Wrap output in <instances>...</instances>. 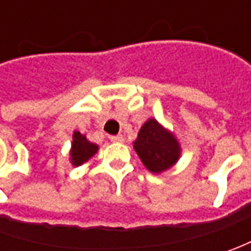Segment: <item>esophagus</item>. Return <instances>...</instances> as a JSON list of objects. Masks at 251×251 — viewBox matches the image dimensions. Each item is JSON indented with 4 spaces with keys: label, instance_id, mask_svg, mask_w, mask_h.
Instances as JSON below:
<instances>
[{
    "label": "esophagus",
    "instance_id": "esophagus-1",
    "mask_svg": "<svg viewBox=\"0 0 251 251\" xmlns=\"http://www.w3.org/2000/svg\"><path fill=\"white\" fill-rule=\"evenodd\" d=\"M109 138H110L111 142H123V141H124V137H123L121 134H117V135H110Z\"/></svg>",
    "mask_w": 251,
    "mask_h": 251
}]
</instances>
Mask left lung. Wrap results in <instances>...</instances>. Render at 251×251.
<instances>
[{"mask_svg": "<svg viewBox=\"0 0 251 251\" xmlns=\"http://www.w3.org/2000/svg\"><path fill=\"white\" fill-rule=\"evenodd\" d=\"M132 144L144 166L155 175L173 168L181 156L177 137L153 117L142 124Z\"/></svg>", "mask_w": 251, "mask_h": 251, "instance_id": "obj_1", "label": "left lung"}]
</instances>
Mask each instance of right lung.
<instances>
[{
    "mask_svg": "<svg viewBox=\"0 0 251 251\" xmlns=\"http://www.w3.org/2000/svg\"><path fill=\"white\" fill-rule=\"evenodd\" d=\"M99 151V145L93 144L86 138L85 134H81L79 131L73 132V142H71V150H70V162L73 166H81L86 163L88 160L96 155Z\"/></svg>",
    "mask_w": 251,
    "mask_h": 251,
    "instance_id": "obj_1",
    "label": "right lung"
}]
</instances>
